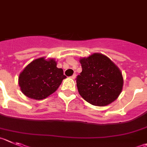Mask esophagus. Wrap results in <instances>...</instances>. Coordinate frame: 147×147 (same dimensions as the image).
<instances>
[{
  "label": "esophagus",
  "instance_id": "esophagus-1",
  "mask_svg": "<svg viewBox=\"0 0 147 147\" xmlns=\"http://www.w3.org/2000/svg\"><path fill=\"white\" fill-rule=\"evenodd\" d=\"M75 78H76V75H75V74H74V75H72V76H71V78H72V79H75Z\"/></svg>",
  "mask_w": 147,
  "mask_h": 147
}]
</instances>
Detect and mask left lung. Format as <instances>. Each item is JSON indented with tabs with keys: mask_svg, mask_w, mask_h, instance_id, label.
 Masks as SVG:
<instances>
[{
	"mask_svg": "<svg viewBox=\"0 0 147 147\" xmlns=\"http://www.w3.org/2000/svg\"><path fill=\"white\" fill-rule=\"evenodd\" d=\"M82 72L76 78L80 95L94 106L104 107L117 98L123 86L120 69L107 57L95 53L80 59Z\"/></svg>",
	"mask_w": 147,
	"mask_h": 147,
	"instance_id": "obj_1",
	"label": "left lung"
}]
</instances>
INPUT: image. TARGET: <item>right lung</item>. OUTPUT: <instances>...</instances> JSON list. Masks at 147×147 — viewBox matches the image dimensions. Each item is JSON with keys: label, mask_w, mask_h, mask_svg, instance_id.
Returning a JSON list of instances; mask_svg holds the SVG:
<instances>
[{"label": "right lung", "mask_w": 147, "mask_h": 147, "mask_svg": "<svg viewBox=\"0 0 147 147\" xmlns=\"http://www.w3.org/2000/svg\"><path fill=\"white\" fill-rule=\"evenodd\" d=\"M66 78L53 59L46 60L42 57L30 62L23 69L19 76V85L26 96L41 100L54 93Z\"/></svg>", "instance_id": "obj_1"}]
</instances>
